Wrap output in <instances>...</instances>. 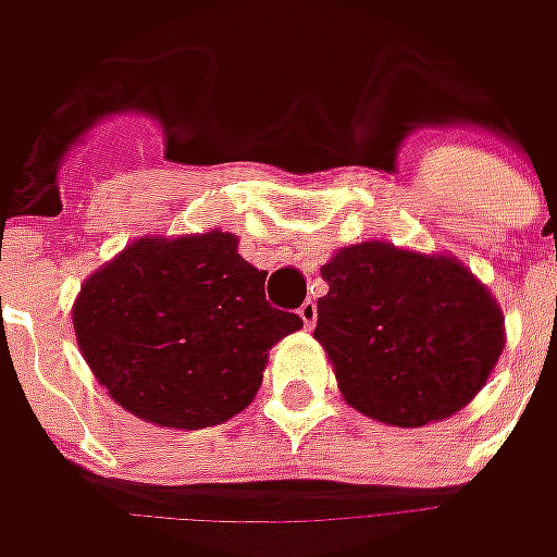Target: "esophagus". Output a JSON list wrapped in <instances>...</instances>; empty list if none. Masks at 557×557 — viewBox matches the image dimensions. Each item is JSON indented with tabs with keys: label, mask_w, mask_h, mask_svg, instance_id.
Instances as JSON below:
<instances>
[{
	"label": "esophagus",
	"mask_w": 557,
	"mask_h": 557,
	"mask_svg": "<svg viewBox=\"0 0 557 557\" xmlns=\"http://www.w3.org/2000/svg\"><path fill=\"white\" fill-rule=\"evenodd\" d=\"M297 315L304 319V329H310V332H312V325H315V319H319V307H315L312 300H307V304H304V307L297 310Z\"/></svg>",
	"instance_id": "1"
}]
</instances>
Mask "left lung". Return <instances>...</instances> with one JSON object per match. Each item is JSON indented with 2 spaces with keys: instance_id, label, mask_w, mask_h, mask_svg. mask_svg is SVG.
I'll use <instances>...</instances> for the list:
<instances>
[{
  "instance_id": "obj_1",
  "label": "left lung",
  "mask_w": 557,
  "mask_h": 557,
  "mask_svg": "<svg viewBox=\"0 0 557 557\" xmlns=\"http://www.w3.org/2000/svg\"><path fill=\"white\" fill-rule=\"evenodd\" d=\"M322 278L312 337L344 399L374 421L421 428L456 416L503 356V307L449 253L362 242L341 247Z\"/></svg>"
}]
</instances>
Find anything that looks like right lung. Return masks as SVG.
<instances>
[{"mask_svg":"<svg viewBox=\"0 0 557 557\" xmlns=\"http://www.w3.org/2000/svg\"><path fill=\"white\" fill-rule=\"evenodd\" d=\"M267 272L238 235L210 228L136 238L98 267L74 300L76 347L126 412L198 431L250 406L269 350L304 329L267 304Z\"/></svg>","mask_w":557,"mask_h":557,"instance_id":"add662e5","label":"right lung"}]
</instances>
